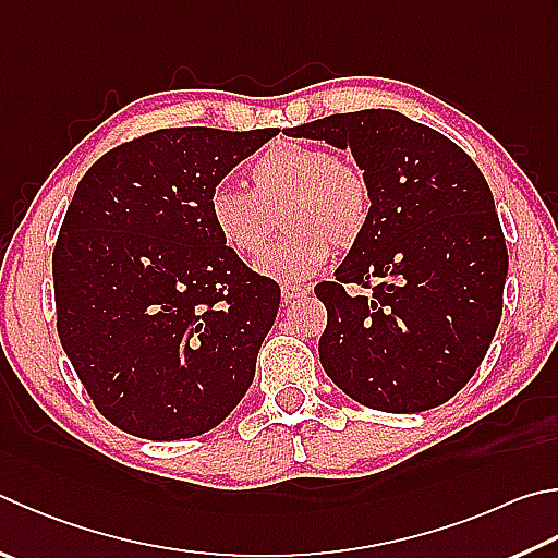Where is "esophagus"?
<instances>
[{
    "label": "esophagus",
    "mask_w": 558,
    "mask_h": 558,
    "mask_svg": "<svg viewBox=\"0 0 558 558\" xmlns=\"http://www.w3.org/2000/svg\"><path fill=\"white\" fill-rule=\"evenodd\" d=\"M310 292V288L307 286H295V282H286V286H280V298H282V302H295V300H300V298H305Z\"/></svg>",
    "instance_id": "obj_1"
}]
</instances>
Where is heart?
<instances>
[{"label":"heart","mask_w":558,"mask_h":558,"mask_svg":"<svg viewBox=\"0 0 558 558\" xmlns=\"http://www.w3.org/2000/svg\"><path fill=\"white\" fill-rule=\"evenodd\" d=\"M251 192L217 185L207 217L217 239L239 258L268 246L278 217L288 231L256 263L260 276L300 282L337 251H351L366 236L373 217V185L356 160L324 146L278 141L248 168Z\"/></svg>","instance_id":"b5f03b06"}]
</instances>
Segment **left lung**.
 I'll use <instances>...</instances> for the list:
<instances>
[{
  "label": "left lung",
  "mask_w": 558,
  "mask_h": 558,
  "mask_svg": "<svg viewBox=\"0 0 558 558\" xmlns=\"http://www.w3.org/2000/svg\"><path fill=\"white\" fill-rule=\"evenodd\" d=\"M286 134L351 148L373 185L366 236L314 288L327 307L324 371L371 410L439 408L473 378L502 317L508 246L488 182L451 138L400 111Z\"/></svg>",
  "instance_id": "1"
}]
</instances>
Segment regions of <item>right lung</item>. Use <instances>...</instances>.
Masks as SVG:
<instances>
[{"label": "right lung", "instance_id": "1", "mask_svg": "<svg viewBox=\"0 0 558 558\" xmlns=\"http://www.w3.org/2000/svg\"><path fill=\"white\" fill-rule=\"evenodd\" d=\"M276 129H158L77 182L53 248L56 327L99 414L141 439L215 429L244 398L280 288L217 239L207 199Z\"/></svg>", "mask_w": 558, "mask_h": 558}]
</instances>
